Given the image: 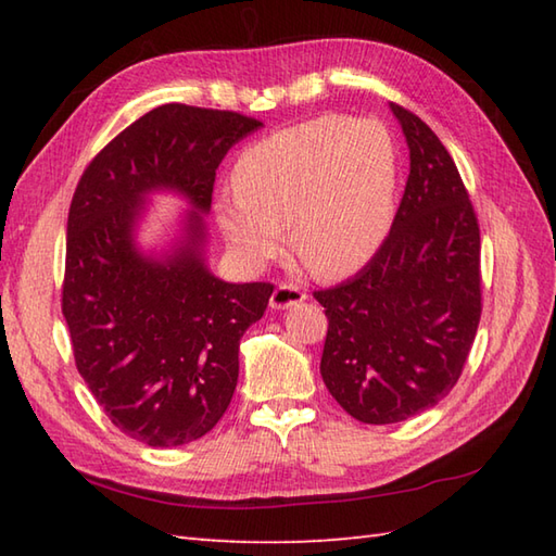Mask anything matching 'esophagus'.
<instances>
[{"label": "esophagus", "mask_w": 556, "mask_h": 556, "mask_svg": "<svg viewBox=\"0 0 556 556\" xmlns=\"http://www.w3.org/2000/svg\"><path fill=\"white\" fill-rule=\"evenodd\" d=\"M305 301V293L299 289V287H293V285H279L277 289H275V293H271V299H269V305L275 311H287V308H291V305H299V303H303Z\"/></svg>", "instance_id": "esophagus-1"}]
</instances>
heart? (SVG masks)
<instances>
[{"instance_id":"1","label":"heart","mask_w":556,"mask_h":556,"mask_svg":"<svg viewBox=\"0 0 556 556\" xmlns=\"http://www.w3.org/2000/svg\"><path fill=\"white\" fill-rule=\"evenodd\" d=\"M399 155L387 128L325 114L248 146L233 167L236 193L215 217L245 265L285 251L313 275L344 279L380 253L396 217Z\"/></svg>"}]
</instances>
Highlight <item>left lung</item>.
<instances>
[{
    "instance_id": "obj_1",
    "label": "left lung",
    "mask_w": 556,
    "mask_h": 556,
    "mask_svg": "<svg viewBox=\"0 0 556 556\" xmlns=\"http://www.w3.org/2000/svg\"><path fill=\"white\" fill-rule=\"evenodd\" d=\"M410 172L394 227L356 277L315 291L329 320V394L368 425L408 420L452 392L480 323V229L442 140L389 104Z\"/></svg>"
}]
</instances>
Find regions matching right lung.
Instances as JSON below:
<instances>
[{"mask_svg":"<svg viewBox=\"0 0 556 556\" xmlns=\"http://www.w3.org/2000/svg\"><path fill=\"white\" fill-rule=\"evenodd\" d=\"M260 126L162 104L88 164L71 200L62 313L76 368L116 428L148 446L215 428L239 380V341L275 289L224 281L205 257L215 172ZM157 192L189 210L167 247L146 249L137 231Z\"/></svg>","mask_w":556,"mask_h":556,"instance_id":"obj_1","label":"right lung"}]
</instances>
